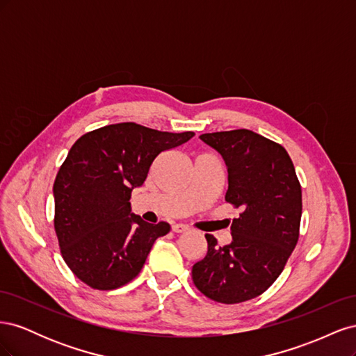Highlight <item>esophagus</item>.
Listing matches in <instances>:
<instances>
[{"instance_id": "1", "label": "esophagus", "mask_w": 356, "mask_h": 356, "mask_svg": "<svg viewBox=\"0 0 356 356\" xmlns=\"http://www.w3.org/2000/svg\"><path fill=\"white\" fill-rule=\"evenodd\" d=\"M187 230H188V227L184 224H174V225H172V232H174V233H184Z\"/></svg>"}]
</instances>
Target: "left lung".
Returning <instances> with one entry per match:
<instances>
[{"instance_id": "obj_1", "label": "left lung", "mask_w": 356, "mask_h": 356, "mask_svg": "<svg viewBox=\"0 0 356 356\" xmlns=\"http://www.w3.org/2000/svg\"><path fill=\"white\" fill-rule=\"evenodd\" d=\"M227 166L225 202L241 208L232 242L204 234L208 254L193 266L202 294L224 305L255 298L282 273L298 241L301 187L286 149L248 129L203 134Z\"/></svg>"}]
</instances>
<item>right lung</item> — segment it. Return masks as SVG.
<instances>
[{
  "instance_id": "obj_1",
  "label": "right lung",
  "mask_w": 356,
  "mask_h": 356,
  "mask_svg": "<svg viewBox=\"0 0 356 356\" xmlns=\"http://www.w3.org/2000/svg\"><path fill=\"white\" fill-rule=\"evenodd\" d=\"M195 136L117 123L79 138L55 184V230L67 266L95 289L131 282L170 225L145 222L131 209L154 159Z\"/></svg>"
}]
</instances>
